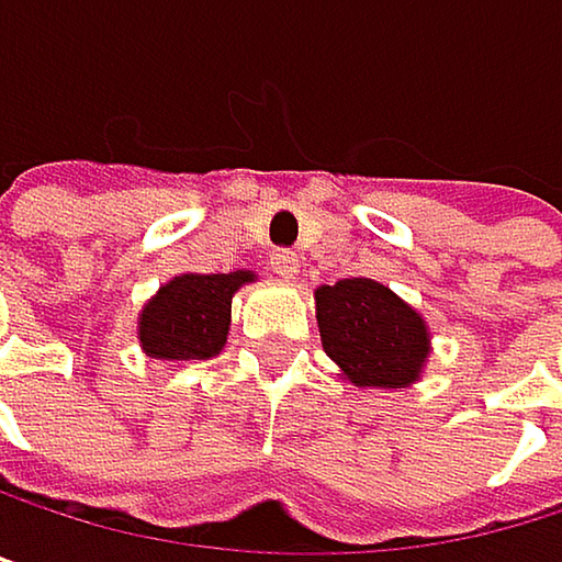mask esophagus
Here are the masks:
<instances>
[{
    "label": "esophagus",
    "mask_w": 562,
    "mask_h": 562,
    "mask_svg": "<svg viewBox=\"0 0 562 562\" xmlns=\"http://www.w3.org/2000/svg\"><path fill=\"white\" fill-rule=\"evenodd\" d=\"M269 269H272L279 279H296V272H300V256L290 252V249H276V252L269 256Z\"/></svg>",
    "instance_id": "esophagus-1"
}]
</instances>
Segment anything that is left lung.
I'll return each mask as SVG.
<instances>
[{
	"instance_id": "1",
	"label": "left lung",
	"mask_w": 562,
	"mask_h": 562,
	"mask_svg": "<svg viewBox=\"0 0 562 562\" xmlns=\"http://www.w3.org/2000/svg\"><path fill=\"white\" fill-rule=\"evenodd\" d=\"M316 323L326 356L356 389H412L431 359L425 316L369 276L316 290Z\"/></svg>"
}]
</instances>
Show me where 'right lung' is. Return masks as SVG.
Listing matches in <instances>:
<instances>
[{
	"label": "right lung",
	"mask_w": 562,
	"mask_h": 562,
	"mask_svg": "<svg viewBox=\"0 0 562 562\" xmlns=\"http://www.w3.org/2000/svg\"><path fill=\"white\" fill-rule=\"evenodd\" d=\"M246 283H256L252 269L180 272L167 279L137 313L140 352L177 366L220 356L229 336L233 296Z\"/></svg>",
	"instance_id": "right-lung-1"
}]
</instances>
